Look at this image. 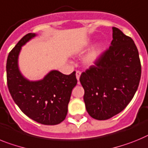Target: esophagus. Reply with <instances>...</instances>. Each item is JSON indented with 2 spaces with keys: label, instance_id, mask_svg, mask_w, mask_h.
Here are the masks:
<instances>
[{
  "label": "esophagus",
  "instance_id": "1",
  "mask_svg": "<svg viewBox=\"0 0 148 148\" xmlns=\"http://www.w3.org/2000/svg\"><path fill=\"white\" fill-rule=\"evenodd\" d=\"M80 75H81V71H76V77H77V80H79V77H80Z\"/></svg>",
  "mask_w": 148,
  "mask_h": 148
}]
</instances>
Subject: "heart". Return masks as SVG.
Here are the masks:
<instances>
[{"label": "heart", "instance_id": "b5f03b06", "mask_svg": "<svg viewBox=\"0 0 148 148\" xmlns=\"http://www.w3.org/2000/svg\"><path fill=\"white\" fill-rule=\"evenodd\" d=\"M101 45L100 44H97L84 56L83 62H84L85 65H88V66L94 65L98 59L99 56L101 54Z\"/></svg>", "mask_w": 148, "mask_h": 148}]
</instances>
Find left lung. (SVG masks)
Returning a JSON list of instances; mask_svg holds the SVG:
<instances>
[{"label":"left lung","mask_w":148,"mask_h":148,"mask_svg":"<svg viewBox=\"0 0 148 148\" xmlns=\"http://www.w3.org/2000/svg\"><path fill=\"white\" fill-rule=\"evenodd\" d=\"M110 48L81 74L86 108L92 118L106 120L124 110L137 91L142 74L138 51L130 37L112 27Z\"/></svg>","instance_id":"obj_1"}]
</instances>
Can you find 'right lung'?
<instances>
[{
    "instance_id": "1",
    "label": "right lung",
    "mask_w": 148,
    "mask_h": 148,
    "mask_svg": "<svg viewBox=\"0 0 148 148\" xmlns=\"http://www.w3.org/2000/svg\"><path fill=\"white\" fill-rule=\"evenodd\" d=\"M36 36L35 33L25 35L9 53L7 86L13 101L27 116L39 124L56 125L67 115L71 91L77 83L76 72L65 75L53 70L38 81L24 77L18 69L19 53L21 47Z\"/></svg>"
}]
</instances>
